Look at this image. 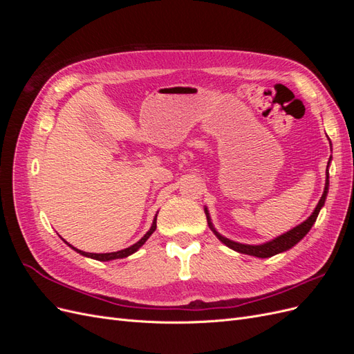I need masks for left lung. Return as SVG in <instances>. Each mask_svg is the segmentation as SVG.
<instances>
[{
  "label": "left lung",
  "instance_id": "1",
  "mask_svg": "<svg viewBox=\"0 0 354 354\" xmlns=\"http://www.w3.org/2000/svg\"><path fill=\"white\" fill-rule=\"evenodd\" d=\"M332 158V156H330ZM330 158L328 160V167H326V180H325V189H324V194H322V198L319 199L317 205L315 208V211L310 214V217L307 220H304L303 223H299L298 226H295L294 229L288 230L286 233L283 234H279V236L269 241V242H264V243H260V245H248V243H241V242H234L232 239H227L226 236H223V234H220L216 227L212 226V221H211V217H209V211L208 208L205 207L203 209H205V216H207V221H208V226L209 229L212 230V233L216 234V236L218 238L220 242H223L226 246H229L230 250L236 251V252H241V254H246V255H252V257H259V259H269V257H273L276 254H281V252H285L288 250H291L294 245H297L299 241H301L306 234L310 232V229H312V226L315 224L317 216L320 209H322V207L325 205V201H326V196H328V190H329V164H330Z\"/></svg>",
  "mask_w": 354,
  "mask_h": 354
}]
</instances>
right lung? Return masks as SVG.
I'll list each match as a JSON object with an SVG mask.
<instances>
[{
    "label": "right lung",
    "mask_w": 354,
    "mask_h": 354,
    "mask_svg": "<svg viewBox=\"0 0 354 354\" xmlns=\"http://www.w3.org/2000/svg\"><path fill=\"white\" fill-rule=\"evenodd\" d=\"M156 217H158V214L155 216V218H153V221H152V226H151V229H149L147 232H146V234L145 236L140 239V241H137L134 245H131V246H128V248H125V250H121V251H116V252H106V254H94V252H85V251H81V250H78V248H75V246H72L71 243H68L65 239H63V242H65L68 246H71V248L73 250V251H77L78 254H81V255H84V257H87V259H93V260H97V261H112V260H118V259H125V257H128V255H131V254H134L136 251H138L142 248V246L145 245V242L151 238V234L156 230Z\"/></svg>",
    "instance_id": "right-lung-1"
}]
</instances>
